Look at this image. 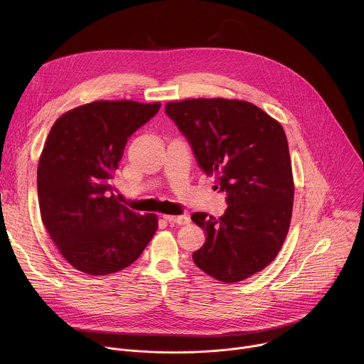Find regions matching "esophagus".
Returning <instances> with one entry per match:
<instances>
[{"mask_svg":"<svg viewBox=\"0 0 364 364\" xmlns=\"http://www.w3.org/2000/svg\"><path fill=\"white\" fill-rule=\"evenodd\" d=\"M163 218H164L168 223H173V225H180V226H183V225L190 223V218L186 216V215H183V216H168V215H164Z\"/></svg>","mask_w":364,"mask_h":364,"instance_id":"34e87169","label":"esophagus"}]
</instances>
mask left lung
I'll use <instances>...</instances> for the list:
<instances>
[{
    "mask_svg": "<svg viewBox=\"0 0 364 364\" xmlns=\"http://www.w3.org/2000/svg\"><path fill=\"white\" fill-rule=\"evenodd\" d=\"M167 115L188 139L200 168L226 193L219 219L194 213L205 233L194 264L233 284L267 268L281 250L292 216L294 178L281 124L246 100L198 97L168 102Z\"/></svg>",
    "mask_w": 364,
    "mask_h": 364,
    "instance_id": "8db88e82",
    "label": "left lung"
}]
</instances>
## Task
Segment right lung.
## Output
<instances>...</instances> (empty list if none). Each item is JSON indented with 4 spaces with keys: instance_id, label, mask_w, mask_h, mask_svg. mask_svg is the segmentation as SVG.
Masks as SVG:
<instances>
[{
    "instance_id": "right-lung-1",
    "label": "right lung",
    "mask_w": 364,
    "mask_h": 364,
    "mask_svg": "<svg viewBox=\"0 0 364 364\" xmlns=\"http://www.w3.org/2000/svg\"><path fill=\"white\" fill-rule=\"evenodd\" d=\"M160 102L95 100L51 127L37 167L43 225L66 261L87 275H108L135 262L157 232L155 215H138L112 193L128 138Z\"/></svg>"
}]
</instances>
